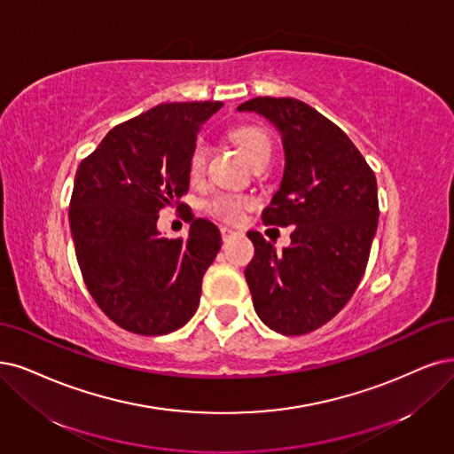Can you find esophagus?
<instances>
[{"label":"esophagus","instance_id":"obj_1","mask_svg":"<svg viewBox=\"0 0 454 454\" xmlns=\"http://www.w3.org/2000/svg\"><path fill=\"white\" fill-rule=\"evenodd\" d=\"M221 236H223V241L226 243V241H230V239H233L238 236V231L236 230H231V228H228V226H223L221 228Z\"/></svg>","mask_w":454,"mask_h":454}]
</instances>
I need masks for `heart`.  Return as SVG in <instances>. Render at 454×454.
<instances>
[{
  "mask_svg": "<svg viewBox=\"0 0 454 454\" xmlns=\"http://www.w3.org/2000/svg\"><path fill=\"white\" fill-rule=\"evenodd\" d=\"M230 137L241 147L245 157L253 164L263 159L270 160L271 151H273V140H271V134L263 127L239 125L236 129H231ZM207 159H209V144L204 138H198L196 144L192 145L191 159H189V170L192 177L204 176ZM250 206H253V198L243 196V194H230V192H218L211 196L206 204L209 213L228 223H236L243 215V211Z\"/></svg>",
  "mask_w": 454,
  "mask_h": 454,
  "instance_id": "obj_1",
  "label": "heart"
}]
</instances>
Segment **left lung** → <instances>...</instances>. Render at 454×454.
Wrapping results in <instances>:
<instances>
[{
  "label": "left lung",
  "mask_w": 454,
  "mask_h": 454,
  "mask_svg": "<svg viewBox=\"0 0 454 454\" xmlns=\"http://www.w3.org/2000/svg\"><path fill=\"white\" fill-rule=\"evenodd\" d=\"M238 110L262 114L282 134L286 166L262 221L295 226L282 250L248 231L254 310L277 333L307 334L346 307L364 275L380 216L376 176L346 132L303 100L256 97Z\"/></svg>",
  "instance_id": "1"
}]
</instances>
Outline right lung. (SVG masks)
<instances>
[{"mask_svg":"<svg viewBox=\"0 0 454 454\" xmlns=\"http://www.w3.org/2000/svg\"><path fill=\"white\" fill-rule=\"evenodd\" d=\"M223 106L166 103L115 125L76 170L69 221L83 282L114 324L159 337L194 316L201 278L223 245L206 218L187 238L157 230L159 211L184 207L201 123Z\"/></svg>","mask_w":454,"mask_h":454,"instance_id":"right-lung-1","label":"right lung"}]
</instances>
